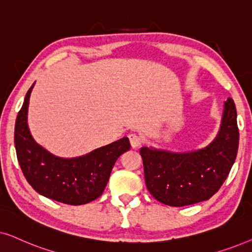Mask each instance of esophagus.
Masks as SVG:
<instances>
[{
	"label": "esophagus",
	"mask_w": 252,
	"mask_h": 252,
	"mask_svg": "<svg viewBox=\"0 0 252 252\" xmlns=\"http://www.w3.org/2000/svg\"><path fill=\"white\" fill-rule=\"evenodd\" d=\"M128 138L130 140V144H131L132 149H137V147L142 145V138H140L138 135H136V133H130Z\"/></svg>",
	"instance_id": "obj_1"
}]
</instances>
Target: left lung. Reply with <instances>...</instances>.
I'll return each mask as SVG.
<instances>
[{
  "label": "left lung",
  "mask_w": 252,
  "mask_h": 252,
  "mask_svg": "<svg viewBox=\"0 0 252 252\" xmlns=\"http://www.w3.org/2000/svg\"><path fill=\"white\" fill-rule=\"evenodd\" d=\"M234 100L223 105L220 130L204 149L186 153L142 147L147 190L160 203L186 206L210 199L229 174L239 149V128Z\"/></svg>",
  "instance_id": "1"
}]
</instances>
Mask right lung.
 I'll list each match as a JSON object with an SVG mask.
<instances>
[{"label": "right lung", "instance_id": "1", "mask_svg": "<svg viewBox=\"0 0 252 252\" xmlns=\"http://www.w3.org/2000/svg\"><path fill=\"white\" fill-rule=\"evenodd\" d=\"M26 93L16 119L15 147L25 179L36 192L49 199L83 205L100 197L121 154L130 150L126 137L99 147L85 156L64 159L53 156L34 142L28 126V109L32 89Z\"/></svg>", "mask_w": 252, "mask_h": 252}]
</instances>
